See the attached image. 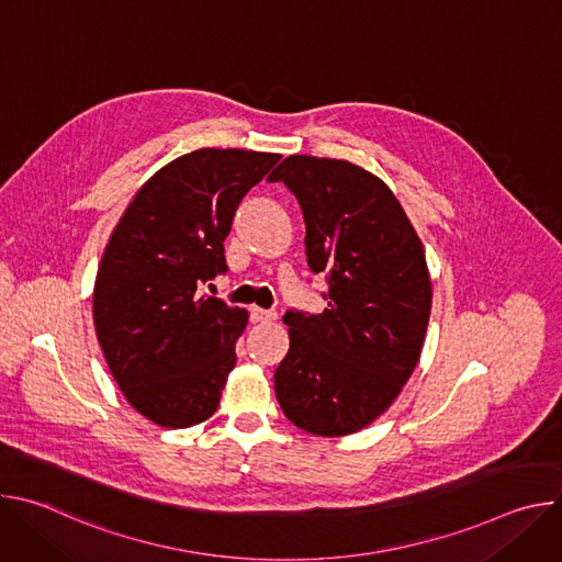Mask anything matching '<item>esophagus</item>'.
I'll list each match as a JSON object with an SVG mask.
<instances>
[{"label": "esophagus", "instance_id": "34e87169", "mask_svg": "<svg viewBox=\"0 0 562 562\" xmlns=\"http://www.w3.org/2000/svg\"><path fill=\"white\" fill-rule=\"evenodd\" d=\"M278 313L273 308H260V306H251V319L254 323H271L276 319Z\"/></svg>", "mask_w": 562, "mask_h": 562}]
</instances>
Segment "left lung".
Here are the masks:
<instances>
[{
	"label": "left lung",
	"mask_w": 562,
	"mask_h": 562,
	"mask_svg": "<svg viewBox=\"0 0 562 562\" xmlns=\"http://www.w3.org/2000/svg\"><path fill=\"white\" fill-rule=\"evenodd\" d=\"M297 200L323 313L286 311L291 347L276 369L284 416L315 436L371 425L414 373L431 313L425 249L389 187L345 159L289 155L269 176Z\"/></svg>",
	"instance_id": "8db88e82"
}]
</instances>
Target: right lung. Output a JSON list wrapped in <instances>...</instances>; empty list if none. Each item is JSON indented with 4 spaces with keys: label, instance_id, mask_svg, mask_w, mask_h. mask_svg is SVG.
Instances as JSON below:
<instances>
[{
    "label": "right lung",
    "instance_id": "add662e5",
    "mask_svg": "<svg viewBox=\"0 0 562 562\" xmlns=\"http://www.w3.org/2000/svg\"><path fill=\"white\" fill-rule=\"evenodd\" d=\"M278 159L243 148L187 153L137 191L109 239L95 331L122 393L155 425L193 427L220 405L249 315L202 286L226 273L233 215Z\"/></svg>",
    "mask_w": 562,
    "mask_h": 562
}]
</instances>
